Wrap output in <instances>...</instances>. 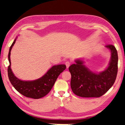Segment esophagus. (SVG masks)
<instances>
[{
  "mask_svg": "<svg viewBox=\"0 0 125 125\" xmlns=\"http://www.w3.org/2000/svg\"><path fill=\"white\" fill-rule=\"evenodd\" d=\"M65 65H66V67L68 68H69V67L70 66L71 63L69 62V61H67V62H65Z\"/></svg>",
  "mask_w": 125,
  "mask_h": 125,
  "instance_id": "34e87169",
  "label": "esophagus"
}]
</instances>
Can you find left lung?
Here are the masks:
<instances>
[{"label":"left lung","mask_w":125,"mask_h":125,"mask_svg":"<svg viewBox=\"0 0 125 125\" xmlns=\"http://www.w3.org/2000/svg\"><path fill=\"white\" fill-rule=\"evenodd\" d=\"M110 50L111 59L109 66L99 73L89 70L80 60L69 67L71 74V86L77 96L83 98H99L103 95L115 83L117 74L118 55L115 46H106Z\"/></svg>","instance_id":"obj_1"}]
</instances>
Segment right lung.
Masks as SVG:
<instances>
[{"instance_id": "obj_1", "label": "right lung", "mask_w": 125, "mask_h": 125, "mask_svg": "<svg viewBox=\"0 0 125 125\" xmlns=\"http://www.w3.org/2000/svg\"><path fill=\"white\" fill-rule=\"evenodd\" d=\"M16 40V39H15L10 46L8 54L10 65L8 68V74L10 83L22 95L35 99L41 98L50 92L59 75L65 70L66 66L64 64L53 65L42 77L32 81H24L18 79L14 75L10 67V52Z\"/></svg>"}]
</instances>
